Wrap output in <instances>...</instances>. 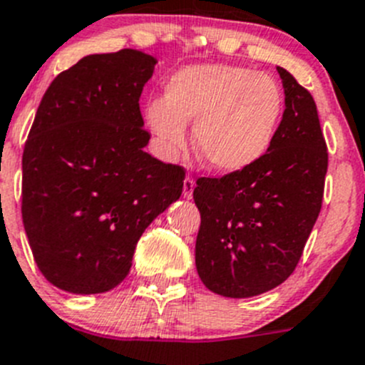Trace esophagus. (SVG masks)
Masks as SVG:
<instances>
[{
  "label": "esophagus",
  "mask_w": 365,
  "mask_h": 365,
  "mask_svg": "<svg viewBox=\"0 0 365 365\" xmlns=\"http://www.w3.org/2000/svg\"><path fill=\"white\" fill-rule=\"evenodd\" d=\"M194 187H196V182H194L190 176H187V178L183 180V197L190 200V197H192V192H194Z\"/></svg>",
  "instance_id": "1"
}]
</instances>
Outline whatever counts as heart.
Segmentation results:
<instances>
[{"instance_id":"heart-1","label":"heart","mask_w":365,"mask_h":365,"mask_svg":"<svg viewBox=\"0 0 365 365\" xmlns=\"http://www.w3.org/2000/svg\"><path fill=\"white\" fill-rule=\"evenodd\" d=\"M284 115V93L267 74L237 66H189L165 83L164 100L146 108V121L164 157L187 144V123L196 121L194 144L203 164L221 175L257 164L272 146Z\"/></svg>"}]
</instances>
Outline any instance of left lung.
Returning <instances> with one entry per match:
<instances>
[{"label": "left lung", "instance_id": "obj_1", "mask_svg": "<svg viewBox=\"0 0 365 365\" xmlns=\"http://www.w3.org/2000/svg\"><path fill=\"white\" fill-rule=\"evenodd\" d=\"M285 94L280 128L255 165L200 178L196 269L208 291L251 298L284 284L302 258L323 203L328 151L314 98L277 67Z\"/></svg>", "mask_w": 365, "mask_h": 365}]
</instances>
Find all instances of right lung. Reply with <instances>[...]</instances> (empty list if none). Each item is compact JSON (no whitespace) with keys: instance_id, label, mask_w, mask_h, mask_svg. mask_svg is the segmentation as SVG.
<instances>
[{"instance_id":"right-lung-1","label":"right lung","mask_w":365,"mask_h":365,"mask_svg":"<svg viewBox=\"0 0 365 365\" xmlns=\"http://www.w3.org/2000/svg\"><path fill=\"white\" fill-rule=\"evenodd\" d=\"M157 58L98 53L60 73L23 153V225L46 280L71 294L118 287L144 230L183 190L185 171L144 151L139 98Z\"/></svg>"}]
</instances>
